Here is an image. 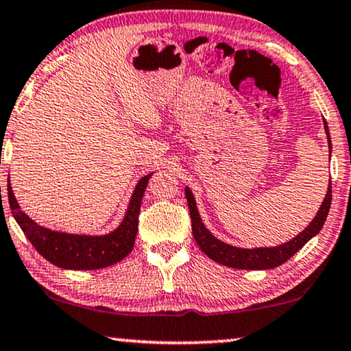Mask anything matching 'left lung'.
<instances>
[{
	"mask_svg": "<svg viewBox=\"0 0 351 351\" xmlns=\"http://www.w3.org/2000/svg\"><path fill=\"white\" fill-rule=\"evenodd\" d=\"M324 130L328 134V144H329V154H331V138H329V130L328 123L324 121ZM185 196L188 201V209H190L191 217V230L193 237L202 252L206 253L210 260L223 264V266L234 267V269H274L280 266L285 261H288L294 253L306 245L313 236H317L319 230H322L324 221H326L329 207H331L332 199V190H331V180H329L328 193L324 196L322 202V207L317 212L313 220L308 223V226L302 232H299L296 237H293L291 241H288L282 245L277 247H263V248H239L232 247L230 243H225L210 234V231L207 230L202 223L199 212H197L195 196L190 188H185Z\"/></svg>",
	"mask_w": 351,
	"mask_h": 351,
	"instance_id": "8db88e82",
	"label": "left lung"
}]
</instances>
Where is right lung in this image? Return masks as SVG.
I'll return each mask as SVG.
<instances>
[{
	"mask_svg": "<svg viewBox=\"0 0 351 351\" xmlns=\"http://www.w3.org/2000/svg\"><path fill=\"white\" fill-rule=\"evenodd\" d=\"M149 176H144L134 188L133 196L130 199L128 210L123 221L115 231L104 236H80L68 234L47 230L34 223L27 213L20 210V206L15 199L11 184H8V199L11 212L22 228L25 236L29 239L39 255L50 261L55 266L74 271H91V269H103L123 260L128 256L134 247V239L138 234V220L141 212V202L144 191L149 184Z\"/></svg>",
	"mask_w": 351,
	"mask_h": 351,
	"instance_id": "1",
	"label": "right lung"
}]
</instances>
